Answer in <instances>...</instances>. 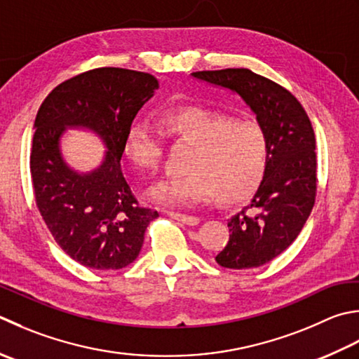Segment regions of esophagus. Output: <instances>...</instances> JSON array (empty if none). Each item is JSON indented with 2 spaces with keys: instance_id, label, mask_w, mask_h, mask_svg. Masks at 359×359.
<instances>
[{
  "instance_id": "esophagus-1",
  "label": "esophagus",
  "mask_w": 359,
  "mask_h": 359,
  "mask_svg": "<svg viewBox=\"0 0 359 359\" xmlns=\"http://www.w3.org/2000/svg\"><path fill=\"white\" fill-rule=\"evenodd\" d=\"M168 216H171L172 219L175 221H180L187 224V226H198L199 222V217L198 216H191V215H182L177 212H168Z\"/></svg>"
}]
</instances>
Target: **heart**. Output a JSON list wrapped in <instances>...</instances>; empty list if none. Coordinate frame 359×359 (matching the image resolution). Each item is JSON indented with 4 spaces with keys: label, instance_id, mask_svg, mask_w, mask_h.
Returning <instances> with one entry per match:
<instances>
[{
    "label": "heart",
    "instance_id": "heart-1",
    "mask_svg": "<svg viewBox=\"0 0 359 359\" xmlns=\"http://www.w3.org/2000/svg\"><path fill=\"white\" fill-rule=\"evenodd\" d=\"M157 126L189 151L184 175L166 177L149 189V198L170 207L212 201L222 203L248 199L262 184L269 160V138L257 121L235 119L199 105H180L160 111ZM124 154L140 171L158 165V132L146 121H135L126 132Z\"/></svg>",
    "mask_w": 359,
    "mask_h": 359
}]
</instances>
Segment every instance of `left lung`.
<instances>
[{
  "mask_svg": "<svg viewBox=\"0 0 359 359\" xmlns=\"http://www.w3.org/2000/svg\"><path fill=\"white\" fill-rule=\"evenodd\" d=\"M193 76L240 95L268 133L264 179L248 205L229 219V243L216 255L222 268H258L290 248L313 210L318 161L311 121L291 91L248 68Z\"/></svg>",
  "mask_w": 359,
  "mask_h": 359,
  "instance_id": "1",
  "label": "left lung"
}]
</instances>
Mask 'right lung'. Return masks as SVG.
I'll use <instances>...</instances> for the list:
<instances>
[{
  "mask_svg": "<svg viewBox=\"0 0 359 359\" xmlns=\"http://www.w3.org/2000/svg\"><path fill=\"white\" fill-rule=\"evenodd\" d=\"M157 88L149 73L102 67L59 83L39 109L31 151L35 203L60 249L86 268L129 266L158 216L140 205L119 163L126 132ZM67 127L102 137L109 151L97 170L79 175L62 161L58 142Z\"/></svg>",
  "mask_w": 359,
  "mask_h": 359,
  "instance_id": "obj_1",
  "label": "right lung"
}]
</instances>
